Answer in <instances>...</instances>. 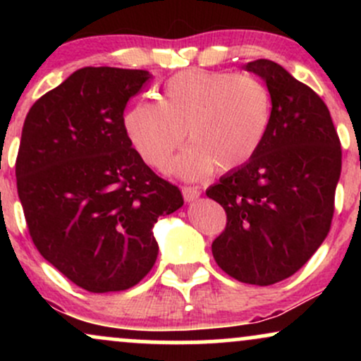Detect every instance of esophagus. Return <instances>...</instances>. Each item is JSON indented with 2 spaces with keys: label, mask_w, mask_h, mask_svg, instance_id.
Here are the masks:
<instances>
[{
  "label": "esophagus",
  "mask_w": 361,
  "mask_h": 361,
  "mask_svg": "<svg viewBox=\"0 0 361 361\" xmlns=\"http://www.w3.org/2000/svg\"><path fill=\"white\" fill-rule=\"evenodd\" d=\"M181 193H183L185 202H193L200 197V190H198L197 186H183V188H181Z\"/></svg>",
  "instance_id": "34e87169"
}]
</instances>
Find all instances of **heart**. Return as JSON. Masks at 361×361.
I'll return each instance as SVG.
<instances>
[{
    "mask_svg": "<svg viewBox=\"0 0 361 361\" xmlns=\"http://www.w3.org/2000/svg\"><path fill=\"white\" fill-rule=\"evenodd\" d=\"M271 118L267 86L250 74L188 69L161 88V103L139 102L123 127L139 156L156 169L183 144L192 146L171 164L173 173L195 180L244 166L259 151Z\"/></svg>",
    "mask_w": 361,
    "mask_h": 361,
    "instance_id": "heart-1",
    "label": "heart"
}]
</instances>
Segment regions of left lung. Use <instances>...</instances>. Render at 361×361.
<instances>
[{"label": "left lung", "instance_id": "1", "mask_svg": "<svg viewBox=\"0 0 361 361\" xmlns=\"http://www.w3.org/2000/svg\"><path fill=\"white\" fill-rule=\"evenodd\" d=\"M244 69L267 82L271 118L259 151L207 190L227 214L212 243L219 267L251 285L300 270L329 233L341 175V144L321 97L276 62Z\"/></svg>", "mask_w": 361, "mask_h": 361}]
</instances>
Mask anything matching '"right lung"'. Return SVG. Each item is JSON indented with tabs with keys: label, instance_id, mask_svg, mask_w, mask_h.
I'll list each match as a JSON object with an SVG mask.
<instances>
[{
	"label": "right lung",
	"instance_id": "obj_1",
	"mask_svg": "<svg viewBox=\"0 0 361 361\" xmlns=\"http://www.w3.org/2000/svg\"><path fill=\"white\" fill-rule=\"evenodd\" d=\"M142 69L82 68L40 97L25 118L16 188L35 247L78 287L120 292L157 258L152 227L183 205L123 127Z\"/></svg>",
	"mask_w": 361,
	"mask_h": 361
}]
</instances>
